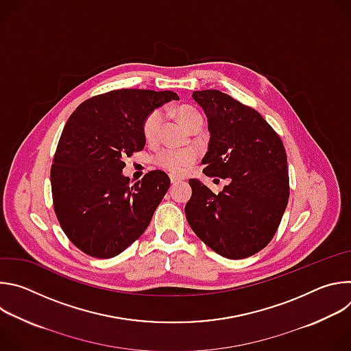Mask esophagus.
Wrapping results in <instances>:
<instances>
[{
  "label": "esophagus",
  "instance_id": "esophagus-1",
  "mask_svg": "<svg viewBox=\"0 0 351 351\" xmlns=\"http://www.w3.org/2000/svg\"><path fill=\"white\" fill-rule=\"evenodd\" d=\"M169 179H171V183H172V184H176V183H179V182L183 180V178H182V176H178V175H171Z\"/></svg>",
  "mask_w": 351,
  "mask_h": 351
}]
</instances>
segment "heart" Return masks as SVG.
Here are the masks:
<instances>
[{"label":"heart","instance_id":"heart-1","mask_svg":"<svg viewBox=\"0 0 351 351\" xmlns=\"http://www.w3.org/2000/svg\"><path fill=\"white\" fill-rule=\"evenodd\" d=\"M178 117L180 122L189 128L195 119L202 118L198 110L190 106H183L178 110ZM164 122V112L162 110H154L149 112L144 122H143V136L148 143H154L158 138L161 126ZM195 152L193 149H176V148H162L154 156V162L173 173L184 172L194 161H195Z\"/></svg>","mask_w":351,"mask_h":351}]
</instances>
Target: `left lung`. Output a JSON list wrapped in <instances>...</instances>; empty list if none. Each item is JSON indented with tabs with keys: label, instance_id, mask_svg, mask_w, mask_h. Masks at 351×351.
<instances>
[{
	"label": "left lung",
	"instance_id": "8db88e82",
	"mask_svg": "<svg viewBox=\"0 0 351 351\" xmlns=\"http://www.w3.org/2000/svg\"><path fill=\"white\" fill-rule=\"evenodd\" d=\"M211 133L203 172L229 179L218 194L190 179L184 207L193 232L225 258L241 260L272 240L289 199L287 157L279 134L252 107L219 90L193 93Z\"/></svg>",
	"mask_w": 351,
	"mask_h": 351
}]
</instances>
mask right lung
I'll return each mask as SVG.
<instances>
[{
    "mask_svg": "<svg viewBox=\"0 0 351 351\" xmlns=\"http://www.w3.org/2000/svg\"><path fill=\"white\" fill-rule=\"evenodd\" d=\"M178 98L169 90H112L69 117L51 165V191L62 230L87 256L112 258L149 225L171 180L156 169L130 183L123 158L144 148L145 117Z\"/></svg>",
    "mask_w": 351,
    "mask_h": 351,
    "instance_id": "obj_1",
    "label": "right lung"
}]
</instances>
